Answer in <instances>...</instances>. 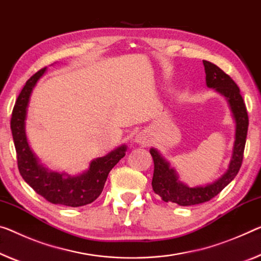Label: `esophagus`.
<instances>
[{"mask_svg": "<svg viewBox=\"0 0 261 261\" xmlns=\"http://www.w3.org/2000/svg\"><path fill=\"white\" fill-rule=\"evenodd\" d=\"M135 141L138 142V143H141V144H147L148 143V136H147V134H144V133H139L138 135L135 136Z\"/></svg>", "mask_w": 261, "mask_h": 261, "instance_id": "obj_1", "label": "esophagus"}]
</instances>
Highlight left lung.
Wrapping results in <instances>:
<instances>
[{
	"label": "left lung",
	"instance_id": "1",
	"mask_svg": "<svg viewBox=\"0 0 261 261\" xmlns=\"http://www.w3.org/2000/svg\"><path fill=\"white\" fill-rule=\"evenodd\" d=\"M203 64L206 74V85L215 89L227 99L236 121V140L228 170L218 181L206 187L197 188H189L178 182L177 175L175 170L169 167V163L158 153V150L151 148L150 154L154 161L151 187L154 192L161 197L163 202L176 203L181 206L196 205V204L207 202L217 196L237 176L243 163L244 149H245L246 143L248 115L238 85L217 65L207 61H203Z\"/></svg>",
	"mask_w": 261,
	"mask_h": 261
}]
</instances>
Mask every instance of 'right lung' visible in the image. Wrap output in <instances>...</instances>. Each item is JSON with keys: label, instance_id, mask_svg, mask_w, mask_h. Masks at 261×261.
<instances>
[{"label": "right lung", "instance_id": "obj_1", "mask_svg": "<svg viewBox=\"0 0 261 261\" xmlns=\"http://www.w3.org/2000/svg\"><path fill=\"white\" fill-rule=\"evenodd\" d=\"M45 70L46 67H43L28 79L16 100L11 114L10 128L17 155L19 174L24 181L47 202L72 207L86 205L97 199L101 194L112 168L126 155V146L119 147L103 158L92 161L89 170L75 177H64V174L49 171L39 166L28 144L24 127L31 92Z\"/></svg>", "mask_w": 261, "mask_h": 261}]
</instances>
